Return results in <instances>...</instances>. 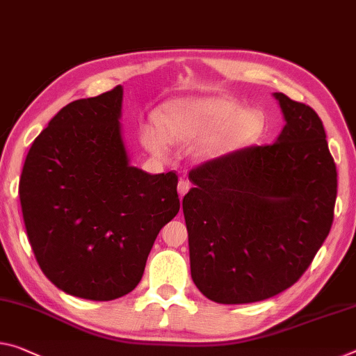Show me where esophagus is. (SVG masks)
<instances>
[{
  "label": "esophagus",
  "instance_id": "1",
  "mask_svg": "<svg viewBox=\"0 0 356 356\" xmlns=\"http://www.w3.org/2000/svg\"><path fill=\"white\" fill-rule=\"evenodd\" d=\"M191 189V183L188 181V179H179V183H178V193H179V195H184L186 193H188V191Z\"/></svg>",
  "mask_w": 356,
  "mask_h": 356
}]
</instances>
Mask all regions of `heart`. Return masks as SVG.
Here are the masks:
<instances>
[{"label":"heart","instance_id":"heart-1","mask_svg":"<svg viewBox=\"0 0 356 356\" xmlns=\"http://www.w3.org/2000/svg\"><path fill=\"white\" fill-rule=\"evenodd\" d=\"M262 116L254 109H242L229 98L194 97L172 102L161 121L145 132V145L152 154L163 157L170 143L189 146L197 140L194 154L209 161L243 146L261 134Z\"/></svg>","mask_w":356,"mask_h":356}]
</instances>
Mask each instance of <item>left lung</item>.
I'll list each match as a JSON object with an SVG mask.
<instances>
[{
	"mask_svg": "<svg viewBox=\"0 0 356 356\" xmlns=\"http://www.w3.org/2000/svg\"><path fill=\"white\" fill-rule=\"evenodd\" d=\"M273 97L286 121L275 143L189 172L191 277L218 304L258 302L294 285L334 220L337 172L323 122L309 105Z\"/></svg>",
	"mask_w": 356,
	"mask_h": 356,
	"instance_id": "8db88e82",
	"label": "left lung"
}]
</instances>
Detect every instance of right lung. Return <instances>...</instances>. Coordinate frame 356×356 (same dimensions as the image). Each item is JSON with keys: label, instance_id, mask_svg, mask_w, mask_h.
<instances>
[{"label": "right lung", "instance_id": "add662e5", "mask_svg": "<svg viewBox=\"0 0 356 356\" xmlns=\"http://www.w3.org/2000/svg\"><path fill=\"white\" fill-rule=\"evenodd\" d=\"M122 87L71 102L33 141L19 195L41 270L71 296L113 300L135 289L161 229L179 211L175 172L129 165Z\"/></svg>", "mask_w": 356, "mask_h": 356}]
</instances>
